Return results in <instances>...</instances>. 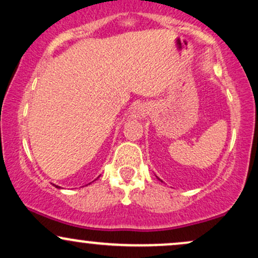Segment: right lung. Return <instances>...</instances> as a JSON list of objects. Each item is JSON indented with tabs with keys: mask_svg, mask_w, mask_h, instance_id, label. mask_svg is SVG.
Returning a JSON list of instances; mask_svg holds the SVG:
<instances>
[{
	"mask_svg": "<svg viewBox=\"0 0 258 258\" xmlns=\"http://www.w3.org/2000/svg\"><path fill=\"white\" fill-rule=\"evenodd\" d=\"M55 186H57V188H59V186H58V185H55Z\"/></svg>",
	"mask_w": 258,
	"mask_h": 258,
	"instance_id": "right-lung-1",
	"label": "right lung"
}]
</instances>
